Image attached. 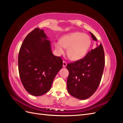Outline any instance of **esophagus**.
<instances>
[{
  "instance_id": "34e87169",
  "label": "esophagus",
  "mask_w": 123,
  "mask_h": 123,
  "mask_svg": "<svg viewBox=\"0 0 123 123\" xmlns=\"http://www.w3.org/2000/svg\"><path fill=\"white\" fill-rule=\"evenodd\" d=\"M62 66H63V67L64 68H65L67 66V62H65V61H64L63 62V64H62Z\"/></svg>"
}]
</instances>
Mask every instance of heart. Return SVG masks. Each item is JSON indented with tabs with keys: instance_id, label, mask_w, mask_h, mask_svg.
<instances>
[{
	"instance_id": "obj_1",
	"label": "heart",
	"mask_w": 123,
	"mask_h": 123,
	"mask_svg": "<svg viewBox=\"0 0 123 123\" xmlns=\"http://www.w3.org/2000/svg\"><path fill=\"white\" fill-rule=\"evenodd\" d=\"M91 45L90 37L84 33L76 32L62 36L61 41L55 43V46L59 54L64 53L67 48V55L72 61H76L83 58Z\"/></svg>"
}]
</instances>
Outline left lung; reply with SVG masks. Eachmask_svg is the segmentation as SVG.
<instances>
[{"mask_svg":"<svg viewBox=\"0 0 123 123\" xmlns=\"http://www.w3.org/2000/svg\"><path fill=\"white\" fill-rule=\"evenodd\" d=\"M90 33L92 39L97 41L95 36ZM104 66L105 54L102 44L89 51L84 58L68 64L67 68L69 72L67 79L69 93L79 99L90 98L99 86Z\"/></svg>","mask_w":123,"mask_h":123,"instance_id":"left-lung-1","label":"left lung"}]
</instances>
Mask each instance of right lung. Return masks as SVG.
<instances>
[{
	"label": "right lung",
	"mask_w": 123,
	"mask_h": 123,
	"mask_svg": "<svg viewBox=\"0 0 123 123\" xmlns=\"http://www.w3.org/2000/svg\"><path fill=\"white\" fill-rule=\"evenodd\" d=\"M43 29L35 28L26 36L18 59L21 83L30 94L40 96L49 91L62 67L60 57L52 53L51 41Z\"/></svg>",
	"instance_id": "1"
}]
</instances>
